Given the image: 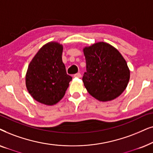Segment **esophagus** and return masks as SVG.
<instances>
[{
  "label": "esophagus",
  "instance_id": "obj_1",
  "mask_svg": "<svg viewBox=\"0 0 153 153\" xmlns=\"http://www.w3.org/2000/svg\"><path fill=\"white\" fill-rule=\"evenodd\" d=\"M74 77H75V78H81V74L80 73H76V74L74 75Z\"/></svg>",
  "mask_w": 153,
  "mask_h": 153
}]
</instances>
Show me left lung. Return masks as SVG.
Segmentation results:
<instances>
[{
  "mask_svg": "<svg viewBox=\"0 0 153 153\" xmlns=\"http://www.w3.org/2000/svg\"><path fill=\"white\" fill-rule=\"evenodd\" d=\"M87 72L82 78L89 94L100 101H109L127 88L130 71L123 55L113 45L98 42L83 48Z\"/></svg>",
  "mask_w": 153,
  "mask_h": 153,
  "instance_id": "8db88e82",
  "label": "left lung"
}]
</instances>
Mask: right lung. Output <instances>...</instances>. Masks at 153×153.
<instances>
[{"label":"right lung","instance_id":"1","mask_svg":"<svg viewBox=\"0 0 153 153\" xmlns=\"http://www.w3.org/2000/svg\"><path fill=\"white\" fill-rule=\"evenodd\" d=\"M63 45L55 41L45 44L28 64L26 87L38 102L47 105L57 103L64 97L72 78L62 62Z\"/></svg>","mask_w":153,"mask_h":153}]
</instances>
